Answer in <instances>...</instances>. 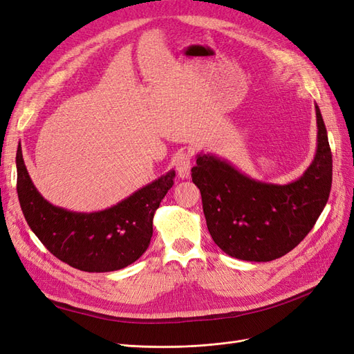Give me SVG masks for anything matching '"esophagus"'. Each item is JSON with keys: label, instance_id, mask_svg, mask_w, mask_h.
I'll return each instance as SVG.
<instances>
[{"label": "esophagus", "instance_id": "1", "mask_svg": "<svg viewBox=\"0 0 354 354\" xmlns=\"http://www.w3.org/2000/svg\"><path fill=\"white\" fill-rule=\"evenodd\" d=\"M190 168H192V155H190V152L178 153V156L176 158V169H177L178 177L189 178Z\"/></svg>", "mask_w": 354, "mask_h": 354}]
</instances>
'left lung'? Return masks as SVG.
<instances>
[{"instance_id": "1", "label": "left lung", "mask_w": 354, "mask_h": 354, "mask_svg": "<svg viewBox=\"0 0 354 354\" xmlns=\"http://www.w3.org/2000/svg\"><path fill=\"white\" fill-rule=\"evenodd\" d=\"M317 149L313 162L288 185L257 181L227 160L198 155L192 181L199 187L211 238L245 261H272L288 254L313 229L332 185V153L316 104Z\"/></svg>"}]
</instances>
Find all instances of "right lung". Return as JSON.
I'll list each match as a JSON object with an SVG mask.
<instances>
[{"instance_id":"1","label":"right lung","mask_w":354,"mask_h":354,"mask_svg":"<svg viewBox=\"0 0 354 354\" xmlns=\"http://www.w3.org/2000/svg\"><path fill=\"white\" fill-rule=\"evenodd\" d=\"M17 195L20 208L42 245L63 263L82 272H113L140 259L153 233V214L173 187L169 171L112 208L73 212L51 205L28 174L22 149H17Z\"/></svg>"}]
</instances>
